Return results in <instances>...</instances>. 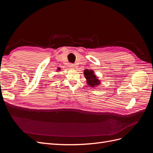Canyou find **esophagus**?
Returning <instances> with one entry per match:
<instances>
[{
	"mask_svg": "<svg viewBox=\"0 0 153 153\" xmlns=\"http://www.w3.org/2000/svg\"><path fill=\"white\" fill-rule=\"evenodd\" d=\"M69 67H70L72 69H75V64H69Z\"/></svg>",
	"mask_w": 153,
	"mask_h": 153,
	"instance_id": "34e87169",
	"label": "esophagus"
}]
</instances>
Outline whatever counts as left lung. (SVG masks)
Segmentation results:
<instances>
[{"mask_svg":"<svg viewBox=\"0 0 153 153\" xmlns=\"http://www.w3.org/2000/svg\"><path fill=\"white\" fill-rule=\"evenodd\" d=\"M84 74L87 80V84L91 86V87H94L100 84L101 82L95 75L94 71L88 70L87 69H86L84 71Z\"/></svg>","mask_w":153,"mask_h":153,"instance_id":"8db88e82","label":"left lung"}]
</instances>
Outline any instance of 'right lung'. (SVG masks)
I'll list each match as a JSON object with an SVG mask.
<instances>
[{
  "mask_svg": "<svg viewBox=\"0 0 153 153\" xmlns=\"http://www.w3.org/2000/svg\"><path fill=\"white\" fill-rule=\"evenodd\" d=\"M60 70H61V69H60V68H58V71H60Z\"/></svg>",
  "mask_w": 153,
  "mask_h": 153,
  "instance_id": "1",
  "label": "right lung"
}]
</instances>
